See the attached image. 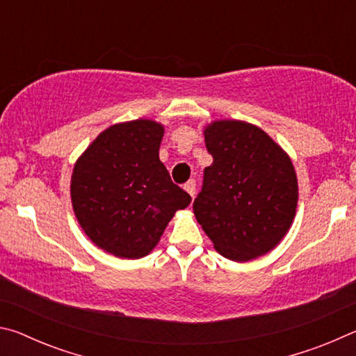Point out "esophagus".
Masks as SVG:
<instances>
[{
  "instance_id": "obj_1",
  "label": "esophagus",
  "mask_w": 356,
  "mask_h": 356,
  "mask_svg": "<svg viewBox=\"0 0 356 356\" xmlns=\"http://www.w3.org/2000/svg\"><path fill=\"white\" fill-rule=\"evenodd\" d=\"M184 188L188 191V195L191 197H195V195H196V182H195V180H188V182L184 185Z\"/></svg>"
}]
</instances>
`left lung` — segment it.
Listing matches in <instances>:
<instances>
[{
	"label": "left lung",
	"mask_w": 356,
	"mask_h": 356,
	"mask_svg": "<svg viewBox=\"0 0 356 356\" xmlns=\"http://www.w3.org/2000/svg\"><path fill=\"white\" fill-rule=\"evenodd\" d=\"M204 138L213 163L204 170L193 202L197 222L231 261L265 254L286 236L297 209L291 159L262 129L243 120H215Z\"/></svg>",
	"instance_id": "1"
}]
</instances>
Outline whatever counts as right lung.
<instances>
[{
    "label": "right lung",
    "instance_id": "1",
    "mask_svg": "<svg viewBox=\"0 0 356 356\" xmlns=\"http://www.w3.org/2000/svg\"><path fill=\"white\" fill-rule=\"evenodd\" d=\"M163 131L150 119L111 125L74 166L76 220L99 248L116 257L147 256L174 213L191 202L159 159Z\"/></svg>",
    "mask_w": 356,
    "mask_h": 356
}]
</instances>
